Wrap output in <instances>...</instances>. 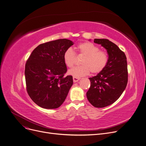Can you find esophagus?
Masks as SVG:
<instances>
[{
  "mask_svg": "<svg viewBox=\"0 0 146 146\" xmlns=\"http://www.w3.org/2000/svg\"><path fill=\"white\" fill-rule=\"evenodd\" d=\"M80 77H73V80L74 83L77 82L79 80H80Z\"/></svg>",
  "mask_w": 146,
  "mask_h": 146,
  "instance_id": "34e87169",
  "label": "esophagus"
}]
</instances>
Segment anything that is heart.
<instances>
[{
    "instance_id": "1",
    "label": "heart",
    "mask_w": 146,
    "mask_h": 146,
    "mask_svg": "<svg viewBox=\"0 0 146 146\" xmlns=\"http://www.w3.org/2000/svg\"><path fill=\"white\" fill-rule=\"evenodd\" d=\"M76 49L79 55L84 56L82 66H76L69 71V74L76 77L88 75L91 72L97 74L101 72L108 62V55L91 42H83L78 44ZM63 60L69 68H72L76 60L74 52L71 49H66L63 54Z\"/></svg>"
}]
</instances>
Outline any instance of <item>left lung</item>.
Listing matches in <instances>:
<instances>
[{
  "label": "left lung",
  "instance_id": "left-lung-1",
  "mask_svg": "<svg viewBox=\"0 0 146 146\" xmlns=\"http://www.w3.org/2000/svg\"><path fill=\"white\" fill-rule=\"evenodd\" d=\"M108 55L105 68L97 76L89 78L91 86L87 98L96 108H104L115 102L125 90L128 80L126 57L125 53L107 39H94Z\"/></svg>",
  "mask_w": 146,
  "mask_h": 146
}]
</instances>
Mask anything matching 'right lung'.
Returning <instances> with one entry per match:
<instances>
[{"instance_id": "right-lung-1", "label": "right lung", "mask_w": 146, "mask_h": 146, "mask_svg": "<svg viewBox=\"0 0 146 146\" xmlns=\"http://www.w3.org/2000/svg\"><path fill=\"white\" fill-rule=\"evenodd\" d=\"M73 45L67 39H59L39 45L26 62V88L31 99L45 109L59 108L73 85V77L64 76L67 67L64 51Z\"/></svg>"}]
</instances>
